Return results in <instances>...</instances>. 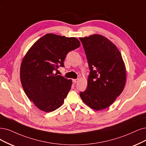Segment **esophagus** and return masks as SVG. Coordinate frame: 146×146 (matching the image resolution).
<instances>
[{
  "mask_svg": "<svg viewBox=\"0 0 146 146\" xmlns=\"http://www.w3.org/2000/svg\"><path fill=\"white\" fill-rule=\"evenodd\" d=\"M78 80H79V79H73V83H74V84H76V83H77V82H78Z\"/></svg>",
  "mask_w": 146,
  "mask_h": 146,
  "instance_id": "obj_1",
  "label": "esophagus"
}]
</instances>
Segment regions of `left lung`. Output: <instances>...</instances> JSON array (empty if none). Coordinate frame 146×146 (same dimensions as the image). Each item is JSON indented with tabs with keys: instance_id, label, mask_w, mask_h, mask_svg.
Instances as JSON below:
<instances>
[{
	"instance_id": "8db88e82",
	"label": "left lung",
	"mask_w": 146,
	"mask_h": 146,
	"mask_svg": "<svg viewBox=\"0 0 146 146\" xmlns=\"http://www.w3.org/2000/svg\"><path fill=\"white\" fill-rule=\"evenodd\" d=\"M90 68L87 88L79 95L84 103L99 111L110 106L125 87L126 68L120 51L106 38L94 34L79 38Z\"/></svg>"
}]
</instances>
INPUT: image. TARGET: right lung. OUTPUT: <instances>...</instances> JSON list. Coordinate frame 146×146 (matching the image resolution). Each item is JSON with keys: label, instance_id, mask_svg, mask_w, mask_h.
Returning a JSON list of instances; mask_svg holds the SVG:
<instances>
[{"label": "right lung", "instance_id": "1", "mask_svg": "<svg viewBox=\"0 0 146 146\" xmlns=\"http://www.w3.org/2000/svg\"><path fill=\"white\" fill-rule=\"evenodd\" d=\"M79 46L76 38L48 34L36 41L24 57L21 83L28 98L40 110L52 112L63 104L72 81L55 72L64 67L67 54Z\"/></svg>", "mask_w": 146, "mask_h": 146}]
</instances>
